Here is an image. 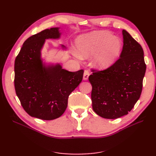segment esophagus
<instances>
[{
  "instance_id": "esophagus-1",
  "label": "esophagus",
  "mask_w": 156,
  "mask_h": 156,
  "mask_svg": "<svg viewBox=\"0 0 156 156\" xmlns=\"http://www.w3.org/2000/svg\"><path fill=\"white\" fill-rule=\"evenodd\" d=\"M89 75H90V72H88V71L84 70V75H83V79L84 80V81H87V80H88Z\"/></svg>"
}]
</instances>
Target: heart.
<instances>
[{
	"label": "heart",
	"mask_w": 156,
	"mask_h": 156,
	"mask_svg": "<svg viewBox=\"0 0 156 156\" xmlns=\"http://www.w3.org/2000/svg\"><path fill=\"white\" fill-rule=\"evenodd\" d=\"M75 45L79 55L83 58H90L97 53L93 63L100 69H107L114 64L122 48L121 40L107 31L92 32L80 36Z\"/></svg>",
	"instance_id": "heart-1"
}]
</instances>
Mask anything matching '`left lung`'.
I'll use <instances>...</instances> for the list:
<instances>
[{
  "label": "left lung",
  "mask_w": 156,
  "mask_h": 156,
  "mask_svg": "<svg viewBox=\"0 0 156 156\" xmlns=\"http://www.w3.org/2000/svg\"><path fill=\"white\" fill-rule=\"evenodd\" d=\"M122 35L120 58L106 69H92L88 78L93 110L107 119H118L131 111L140 96L146 72L142 47L126 30Z\"/></svg>",
  "instance_id": "obj_1"
}]
</instances>
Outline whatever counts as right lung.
Masks as SVG:
<instances>
[{
  "mask_svg": "<svg viewBox=\"0 0 156 156\" xmlns=\"http://www.w3.org/2000/svg\"><path fill=\"white\" fill-rule=\"evenodd\" d=\"M59 28H51L29 37L15 60L14 85L24 110L32 117L51 120L62 116L69 94L82 81L84 71L71 72L57 64L45 66L41 50L46 39H58ZM62 48H65L62 45Z\"/></svg>",
  "mask_w": 156,
  "mask_h": 156,
  "instance_id": "add662e5",
  "label": "right lung"
}]
</instances>
